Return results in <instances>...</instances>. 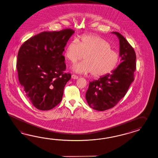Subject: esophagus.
Masks as SVG:
<instances>
[{
	"label": "esophagus",
	"instance_id": "34e87169",
	"mask_svg": "<svg viewBox=\"0 0 158 158\" xmlns=\"http://www.w3.org/2000/svg\"><path fill=\"white\" fill-rule=\"evenodd\" d=\"M72 78L73 79H74V80H77V79L78 78V76H77L75 75V74H72Z\"/></svg>",
	"mask_w": 158,
	"mask_h": 158
}]
</instances>
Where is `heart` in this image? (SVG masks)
I'll list each match as a JSON object with an SVG mask.
<instances>
[{"mask_svg":"<svg viewBox=\"0 0 158 158\" xmlns=\"http://www.w3.org/2000/svg\"><path fill=\"white\" fill-rule=\"evenodd\" d=\"M84 56L85 61L73 65L72 70L79 74L91 73L95 77L110 73L119 61L118 53L111 49L107 41L96 35H85L78 41L72 40L65 49V57L72 63Z\"/></svg>","mask_w":158,"mask_h":158,"instance_id":"b5f03b06","label":"heart"}]
</instances>
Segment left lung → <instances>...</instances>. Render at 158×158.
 <instances>
[{
	"mask_svg": "<svg viewBox=\"0 0 158 158\" xmlns=\"http://www.w3.org/2000/svg\"><path fill=\"white\" fill-rule=\"evenodd\" d=\"M119 40V56L122 62L117 68L98 80L89 82L85 94L86 100L92 108L103 111L117 104L124 97L134 81L136 70V54L126 38L117 32H112Z\"/></svg>",
	"mask_w": 158,
	"mask_h": 158,
	"instance_id": "obj_1",
	"label": "left lung"
}]
</instances>
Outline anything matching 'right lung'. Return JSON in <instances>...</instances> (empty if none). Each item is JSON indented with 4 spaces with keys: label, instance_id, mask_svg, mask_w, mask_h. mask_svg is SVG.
Returning a JSON list of instances; mask_svg holds the SVG:
<instances>
[{
    "label": "right lung",
    "instance_id": "add662e5",
    "mask_svg": "<svg viewBox=\"0 0 158 158\" xmlns=\"http://www.w3.org/2000/svg\"><path fill=\"white\" fill-rule=\"evenodd\" d=\"M74 33L70 28L42 32L19 49L16 64L19 81L26 97L38 109L48 110L61 102L65 85L71 78L70 74L64 73L62 53Z\"/></svg>",
    "mask_w": 158,
    "mask_h": 158
}]
</instances>
